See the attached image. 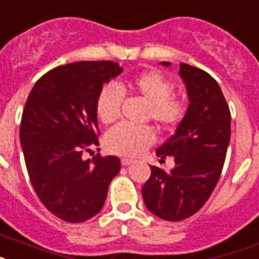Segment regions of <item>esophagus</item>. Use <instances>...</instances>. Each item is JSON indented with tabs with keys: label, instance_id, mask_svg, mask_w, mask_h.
<instances>
[{
	"label": "esophagus",
	"instance_id": "34e87169",
	"mask_svg": "<svg viewBox=\"0 0 259 259\" xmlns=\"http://www.w3.org/2000/svg\"><path fill=\"white\" fill-rule=\"evenodd\" d=\"M134 160L133 159H127V158H122V159H121V164H122V166H130V164H132V163H133Z\"/></svg>",
	"mask_w": 259,
	"mask_h": 259
}]
</instances>
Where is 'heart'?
Masks as SVG:
<instances>
[{
	"instance_id": "1",
	"label": "heart",
	"mask_w": 259,
	"mask_h": 259,
	"mask_svg": "<svg viewBox=\"0 0 259 259\" xmlns=\"http://www.w3.org/2000/svg\"><path fill=\"white\" fill-rule=\"evenodd\" d=\"M129 88L150 104L149 117L163 127H172L183 119L186 103L174 96V84L168 77L158 71H147L136 76L129 82ZM123 91L114 82L106 84L99 93L96 112L100 121L105 125L116 122L121 116ZM155 141L154 130L149 126H134L119 123L105 136V147L112 154L137 156L145 153Z\"/></svg>"
}]
</instances>
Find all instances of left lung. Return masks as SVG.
Instances as JSON below:
<instances>
[{
	"label": "left lung",
	"instance_id": "left-lung-1",
	"mask_svg": "<svg viewBox=\"0 0 259 259\" xmlns=\"http://www.w3.org/2000/svg\"><path fill=\"white\" fill-rule=\"evenodd\" d=\"M170 62H162L168 67ZM180 77L190 105L177 132L156 150L175 167L164 171L151 166L143 184L147 209L166 221H182L195 214L209 199L220 179L230 141V110L219 82L203 69L180 63Z\"/></svg>",
	"mask_w": 259,
	"mask_h": 259
}]
</instances>
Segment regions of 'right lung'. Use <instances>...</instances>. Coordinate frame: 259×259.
Here are the masks:
<instances>
[{
    "instance_id": "right-lung-1",
    "label": "right lung",
    "mask_w": 259,
    "mask_h": 259,
    "mask_svg": "<svg viewBox=\"0 0 259 259\" xmlns=\"http://www.w3.org/2000/svg\"><path fill=\"white\" fill-rule=\"evenodd\" d=\"M121 72L110 60L56 67L35 82L23 108L19 138L29 178L43 205L67 223L96 216L121 168L113 155L82 159L99 146L100 91Z\"/></svg>"
}]
</instances>
